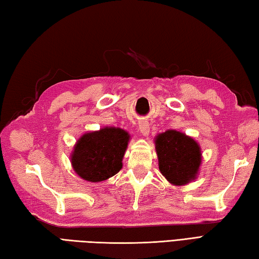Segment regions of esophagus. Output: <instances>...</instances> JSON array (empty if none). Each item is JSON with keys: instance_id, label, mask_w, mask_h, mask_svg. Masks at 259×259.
<instances>
[{"instance_id": "1", "label": "esophagus", "mask_w": 259, "mask_h": 259, "mask_svg": "<svg viewBox=\"0 0 259 259\" xmlns=\"http://www.w3.org/2000/svg\"><path fill=\"white\" fill-rule=\"evenodd\" d=\"M138 128L140 134L143 136H148L149 135V123L147 122V121H140L138 123Z\"/></svg>"}]
</instances>
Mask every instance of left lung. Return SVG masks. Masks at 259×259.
I'll return each mask as SVG.
<instances>
[{
	"label": "left lung",
	"instance_id": "8db88e82",
	"mask_svg": "<svg viewBox=\"0 0 259 259\" xmlns=\"http://www.w3.org/2000/svg\"><path fill=\"white\" fill-rule=\"evenodd\" d=\"M160 173L173 185H186L199 175L201 147L192 137L177 130H167L155 138Z\"/></svg>",
	"mask_w": 259,
	"mask_h": 259
}]
</instances>
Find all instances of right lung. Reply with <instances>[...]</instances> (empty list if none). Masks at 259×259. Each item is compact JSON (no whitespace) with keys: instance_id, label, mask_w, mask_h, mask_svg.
Segmentation results:
<instances>
[{"instance_id":"1","label":"right lung","mask_w":259,"mask_h":259,"mask_svg":"<svg viewBox=\"0 0 259 259\" xmlns=\"http://www.w3.org/2000/svg\"><path fill=\"white\" fill-rule=\"evenodd\" d=\"M130 135L118 126H104L84 134L76 141L70 163L84 181L99 183L122 168V159Z\"/></svg>"}]
</instances>
